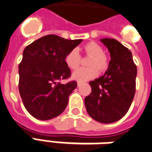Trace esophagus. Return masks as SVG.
<instances>
[{
  "label": "esophagus",
  "mask_w": 152,
  "mask_h": 152,
  "mask_svg": "<svg viewBox=\"0 0 152 152\" xmlns=\"http://www.w3.org/2000/svg\"><path fill=\"white\" fill-rule=\"evenodd\" d=\"M82 85H83V83H81V82H77V86H78V87L81 86Z\"/></svg>",
  "instance_id": "obj_1"
}]
</instances>
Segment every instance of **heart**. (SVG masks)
<instances>
[{
	"label": "heart",
	"instance_id": "b5f03b06",
	"mask_svg": "<svg viewBox=\"0 0 152 152\" xmlns=\"http://www.w3.org/2000/svg\"><path fill=\"white\" fill-rule=\"evenodd\" d=\"M84 50L87 55L92 56L88 66L90 67H80L72 73V79L78 82H85L93 79L98 76L100 71H104L108 67L106 56L104 55V50L99 44L95 42H88L84 47ZM65 64L71 69H75L78 67L80 62V56L77 49H72L66 55Z\"/></svg>",
	"mask_w": 152,
	"mask_h": 152
}]
</instances>
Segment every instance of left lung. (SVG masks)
<instances>
[{
  "label": "left lung",
  "mask_w": 152,
  "mask_h": 152,
  "mask_svg": "<svg viewBox=\"0 0 152 152\" xmlns=\"http://www.w3.org/2000/svg\"><path fill=\"white\" fill-rule=\"evenodd\" d=\"M110 61L102 76L89 82L92 92L85 99L89 116L102 123L118 121L127 113L135 93L137 67L132 54L116 39H102Z\"/></svg>",
  "instance_id": "8db88e82"
}]
</instances>
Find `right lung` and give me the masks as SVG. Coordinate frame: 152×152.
<instances>
[{
  "label": "right lung",
  "instance_id": "obj_1",
  "mask_svg": "<svg viewBox=\"0 0 152 152\" xmlns=\"http://www.w3.org/2000/svg\"><path fill=\"white\" fill-rule=\"evenodd\" d=\"M82 41L49 34L24 49L18 67L19 93L25 108L34 118L49 120L64 111L77 84L71 81L62 85L59 80L71 76L65 56Z\"/></svg>",
  "mask_w": 152,
  "mask_h": 152
}]
</instances>
